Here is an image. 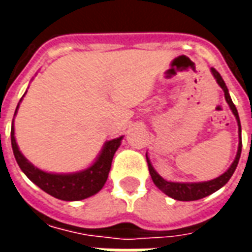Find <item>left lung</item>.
I'll return each mask as SVG.
<instances>
[{
  "label": "left lung",
  "instance_id": "8db88e82",
  "mask_svg": "<svg viewBox=\"0 0 252 252\" xmlns=\"http://www.w3.org/2000/svg\"><path fill=\"white\" fill-rule=\"evenodd\" d=\"M212 75L216 79L217 85L222 89L224 92V97H225V101L227 104L229 105V109L232 110L235 119L238 121L239 126V146H238V153H236V157L233 159L232 164L228 167L227 171H224L221 175H219L217 178L211 181H204V182H170V181L163 180L160 175L157 173V170L154 169V166L151 164V160L147 157V163H148V170H150V174H151V178H153L154 184L157 185L159 190H162L164 194L169 195L171 198L178 201H195L200 200V198H204L206 195L215 193L219 189H221L222 186L227 184L229 178L232 177V174L236 170V166L239 163V159H240V154H242V126H240V119H239L238 109L236 106L233 105L232 99H231V95H229V92H228V88L225 86V82L221 78V75L219 74V71H216L213 67L211 68Z\"/></svg>",
  "mask_w": 252,
  "mask_h": 252
}]
</instances>
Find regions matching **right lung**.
I'll return each instance as SVG.
<instances>
[{"mask_svg":"<svg viewBox=\"0 0 252 252\" xmlns=\"http://www.w3.org/2000/svg\"><path fill=\"white\" fill-rule=\"evenodd\" d=\"M21 101L23 98L20 99V102ZM20 102L14 112V117L17 115ZM14 117L12 121V129H10V140H12L14 158H16V162L20 166L21 171L35 185L39 186L41 190H44L52 197L63 201L85 200L88 197L97 194L99 190L104 188L105 182L108 180V175H109L112 159L115 157L117 148L120 147L121 140L124 136L116 137V139L105 142L98 157L88 169L75 171V173H48V171H43L33 166L20 151L17 142H16V136H14Z\"/></svg>","mask_w":252,"mask_h":252,"instance_id":"1","label":"right lung"}]
</instances>
